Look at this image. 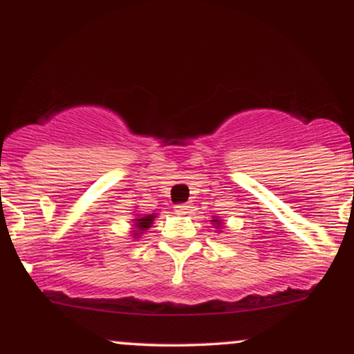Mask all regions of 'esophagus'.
Instances as JSON below:
<instances>
[{"instance_id":"1","label":"esophagus","mask_w":354,"mask_h":354,"mask_svg":"<svg viewBox=\"0 0 354 354\" xmlns=\"http://www.w3.org/2000/svg\"><path fill=\"white\" fill-rule=\"evenodd\" d=\"M189 209H191L189 203H181V205L174 206V211H176L178 214H186V213H189Z\"/></svg>"}]
</instances>
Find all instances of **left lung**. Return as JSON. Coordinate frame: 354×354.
Returning <instances> with one entry per match:
<instances>
[{
  "label": "left lung",
  "mask_w": 354,
  "mask_h": 354,
  "mask_svg": "<svg viewBox=\"0 0 354 354\" xmlns=\"http://www.w3.org/2000/svg\"><path fill=\"white\" fill-rule=\"evenodd\" d=\"M211 221V225H214V228H216L218 231H221L223 230V226H225V223L221 221V219H219V216H213L209 219Z\"/></svg>",
  "instance_id": "1"
}]
</instances>
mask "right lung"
I'll list each match as a JSON object with an SVG mask.
<instances>
[{
    "instance_id": "obj_1",
    "label": "right lung",
    "mask_w": 354,
    "mask_h": 354,
    "mask_svg": "<svg viewBox=\"0 0 354 354\" xmlns=\"http://www.w3.org/2000/svg\"><path fill=\"white\" fill-rule=\"evenodd\" d=\"M156 214H158V213H151V214H136L135 219H131V221H133V228H131V230H133V231H131L133 238H135V239L141 238V234H145L146 231L151 228L154 218H156Z\"/></svg>"
}]
</instances>
